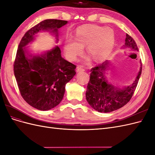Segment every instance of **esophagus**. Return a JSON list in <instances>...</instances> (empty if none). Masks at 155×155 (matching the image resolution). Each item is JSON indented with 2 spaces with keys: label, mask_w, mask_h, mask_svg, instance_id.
<instances>
[{
  "label": "esophagus",
  "mask_w": 155,
  "mask_h": 155,
  "mask_svg": "<svg viewBox=\"0 0 155 155\" xmlns=\"http://www.w3.org/2000/svg\"><path fill=\"white\" fill-rule=\"evenodd\" d=\"M76 71H77V72H83V71H85V69H84L82 67H78L76 68Z\"/></svg>",
  "instance_id": "34e87169"
}]
</instances>
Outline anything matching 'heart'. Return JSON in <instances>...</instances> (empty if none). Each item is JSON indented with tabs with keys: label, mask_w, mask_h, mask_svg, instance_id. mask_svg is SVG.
Masks as SVG:
<instances>
[{
	"label": "heart",
	"mask_w": 155,
	"mask_h": 155,
	"mask_svg": "<svg viewBox=\"0 0 155 155\" xmlns=\"http://www.w3.org/2000/svg\"><path fill=\"white\" fill-rule=\"evenodd\" d=\"M114 43V33L110 28L88 25L79 28L74 38L69 37L67 39L64 50L68 60L74 61L82 54L83 47L86 46V50L90 54L86 61H90L91 56L96 61H101L110 54Z\"/></svg>",
	"instance_id": "heart-1"
}]
</instances>
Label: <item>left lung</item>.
Here are the masks:
<instances>
[{"instance_id": "1", "label": "left lung", "mask_w": 155, "mask_h": 155, "mask_svg": "<svg viewBox=\"0 0 155 155\" xmlns=\"http://www.w3.org/2000/svg\"><path fill=\"white\" fill-rule=\"evenodd\" d=\"M122 48L138 51L135 41L128 34H126L125 45ZM140 64L139 72L133 83L122 87L115 86L109 81L107 72L110 70L109 61L92 68L86 91L88 104L94 110L104 113L119 109L125 105L132 97L142 74L141 62Z\"/></svg>"}]
</instances>
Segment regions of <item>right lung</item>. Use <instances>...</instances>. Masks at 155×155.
<instances>
[{
    "mask_svg": "<svg viewBox=\"0 0 155 155\" xmlns=\"http://www.w3.org/2000/svg\"><path fill=\"white\" fill-rule=\"evenodd\" d=\"M67 23L58 19L42 21L26 33L18 45L14 74L23 99L38 110H48L60 104L76 67L61 57L58 46L41 54H31L27 46L41 31L50 32L58 43V30Z\"/></svg>",
    "mask_w": 155,
    "mask_h": 155,
    "instance_id": "add662e5",
    "label": "right lung"
}]
</instances>
